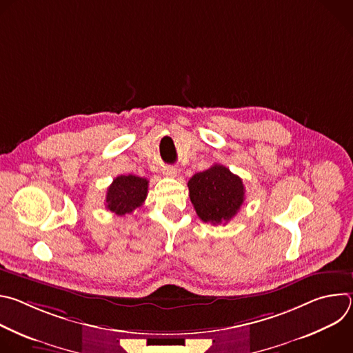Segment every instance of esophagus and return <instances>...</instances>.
<instances>
[{
    "mask_svg": "<svg viewBox=\"0 0 353 353\" xmlns=\"http://www.w3.org/2000/svg\"><path fill=\"white\" fill-rule=\"evenodd\" d=\"M163 174L166 177H176L177 176V169L176 168H165Z\"/></svg>",
    "mask_w": 353,
    "mask_h": 353,
    "instance_id": "esophagus-1",
    "label": "esophagus"
}]
</instances>
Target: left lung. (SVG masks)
Returning <instances> with one entry per match:
<instances>
[{
    "label": "left lung",
    "mask_w": 353,
    "mask_h": 353,
    "mask_svg": "<svg viewBox=\"0 0 353 353\" xmlns=\"http://www.w3.org/2000/svg\"><path fill=\"white\" fill-rule=\"evenodd\" d=\"M187 185L196 215L212 225L229 222L244 203L241 179L222 165L194 174Z\"/></svg>",
    "instance_id": "obj_1"
}]
</instances>
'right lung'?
Instances as JSON below:
<instances>
[{"label":"right lung","instance_id":"add662e5","mask_svg":"<svg viewBox=\"0 0 353 353\" xmlns=\"http://www.w3.org/2000/svg\"><path fill=\"white\" fill-rule=\"evenodd\" d=\"M148 180L134 174L119 176L108 188L106 208L119 216L132 214L148 195Z\"/></svg>","mask_w":353,"mask_h":353}]
</instances>
